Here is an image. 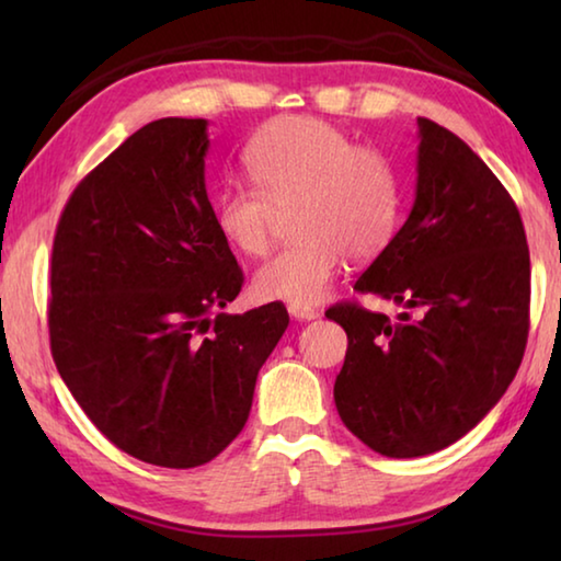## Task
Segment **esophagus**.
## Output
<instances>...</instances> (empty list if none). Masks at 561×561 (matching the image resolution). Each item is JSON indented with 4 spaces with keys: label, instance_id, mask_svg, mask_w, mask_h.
<instances>
[{
    "label": "esophagus",
    "instance_id": "1",
    "mask_svg": "<svg viewBox=\"0 0 561 561\" xmlns=\"http://www.w3.org/2000/svg\"><path fill=\"white\" fill-rule=\"evenodd\" d=\"M289 314L291 319L297 321H311V319H319V311L311 309V307H299V304H289Z\"/></svg>",
    "mask_w": 561,
    "mask_h": 561
}]
</instances>
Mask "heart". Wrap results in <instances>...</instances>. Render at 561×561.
Masks as SVG:
<instances>
[{
    "label": "heart",
    "instance_id": "1",
    "mask_svg": "<svg viewBox=\"0 0 561 561\" xmlns=\"http://www.w3.org/2000/svg\"><path fill=\"white\" fill-rule=\"evenodd\" d=\"M250 185L215 195V227L247 257H264L277 240L282 215L297 242L254 274V294L270 301L317 304L339 279L346 254L376 257L398 222V180L381 150L327 121L284 116L244 148Z\"/></svg>",
    "mask_w": 561,
    "mask_h": 561
}]
</instances>
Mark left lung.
<instances>
[{"label": "left lung", "instance_id": "obj_1", "mask_svg": "<svg viewBox=\"0 0 561 561\" xmlns=\"http://www.w3.org/2000/svg\"><path fill=\"white\" fill-rule=\"evenodd\" d=\"M415 203L354 289L401 307L341 301L327 317L348 348L334 401L388 458L460 440L515 378L529 331V250L515 201L448 128L417 118Z\"/></svg>", "mask_w": 561, "mask_h": 561}]
</instances>
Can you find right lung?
I'll return each mask as SVG.
<instances>
[{
    "instance_id": "right-lung-1",
    "label": "right lung",
    "mask_w": 561,
    "mask_h": 561,
    "mask_svg": "<svg viewBox=\"0 0 561 561\" xmlns=\"http://www.w3.org/2000/svg\"><path fill=\"white\" fill-rule=\"evenodd\" d=\"M205 118H160L81 180L54 234L49 339L91 423L133 458L197 468L244 428L289 314H217L244 274L205 190Z\"/></svg>"
}]
</instances>
